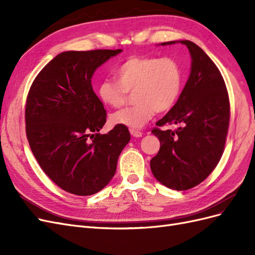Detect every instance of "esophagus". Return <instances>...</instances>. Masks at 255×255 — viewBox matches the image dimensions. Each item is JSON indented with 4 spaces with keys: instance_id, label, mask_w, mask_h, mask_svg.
<instances>
[{
    "instance_id": "1",
    "label": "esophagus",
    "mask_w": 255,
    "mask_h": 255,
    "mask_svg": "<svg viewBox=\"0 0 255 255\" xmlns=\"http://www.w3.org/2000/svg\"><path fill=\"white\" fill-rule=\"evenodd\" d=\"M129 133H130V135L134 136V137H141L142 136V133L140 132V130H137V129H134V128H130Z\"/></svg>"
}]
</instances>
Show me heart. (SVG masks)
I'll return each mask as SVG.
<instances>
[{
  "label": "heart",
  "instance_id": "heart-1",
  "mask_svg": "<svg viewBox=\"0 0 255 255\" xmlns=\"http://www.w3.org/2000/svg\"><path fill=\"white\" fill-rule=\"evenodd\" d=\"M118 82L105 79L99 84L101 101L113 109L125 105L128 92H134L135 106L127 107L111 116L114 126L140 128L156 112L170 111L180 98L183 72L172 58L130 56L115 68Z\"/></svg>",
  "mask_w": 255,
  "mask_h": 255
}]
</instances>
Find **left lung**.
I'll list each match as a JSON object with an SVG mask.
<instances>
[{
	"mask_svg": "<svg viewBox=\"0 0 255 255\" xmlns=\"http://www.w3.org/2000/svg\"><path fill=\"white\" fill-rule=\"evenodd\" d=\"M176 42L189 50L190 74L175 105L156 122L157 127L179 128L152 129L160 148L150 167L154 177L166 187L186 190L204 181L219 163L229 128L230 102L220 71L201 48L189 40L160 44Z\"/></svg>",
	"mask_w": 255,
	"mask_h": 255,
	"instance_id": "8db88e82",
	"label": "left lung"
}]
</instances>
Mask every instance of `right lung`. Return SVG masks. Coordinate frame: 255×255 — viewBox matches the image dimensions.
I'll return each mask as SVG.
<instances>
[{"instance_id":"obj_1","label":"right lung","mask_w":255,"mask_h":255,"mask_svg":"<svg viewBox=\"0 0 255 255\" xmlns=\"http://www.w3.org/2000/svg\"><path fill=\"white\" fill-rule=\"evenodd\" d=\"M122 50L67 51L36 76L25 107L26 136L38 164L57 186L76 196L102 190L115 175L130 135L106 122L103 103L92 89L97 69Z\"/></svg>"}]
</instances>
